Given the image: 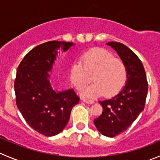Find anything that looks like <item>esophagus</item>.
Here are the masks:
<instances>
[{"label": "esophagus", "instance_id": "obj_1", "mask_svg": "<svg viewBox=\"0 0 160 160\" xmlns=\"http://www.w3.org/2000/svg\"><path fill=\"white\" fill-rule=\"evenodd\" d=\"M81 100L83 101V102L86 103V104H93V101H92V100L86 99V98H82Z\"/></svg>", "mask_w": 160, "mask_h": 160}]
</instances>
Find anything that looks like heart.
<instances>
[{
    "instance_id": "heart-1",
    "label": "heart",
    "mask_w": 160,
    "mask_h": 160,
    "mask_svg": "<svg viewBox=\"0 0 160 160\" xmlns=\"http://www.w3.org/2000/svg\"><path fill=\"white\" fill-rule=\"evenodd\" d=\"M127 68L125 62L114 58V55L104 49H93L80 56V62H75L70 69L72 84L80 89L89 83L93 84L81 90L88 98H95L104 93L112 97L122 90L127 81Z\"/></svg>"
}]
</instances>
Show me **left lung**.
<instances>
[{
  "mask_svg": "<svg viewBox=\"0 0 160 160\" xmlns=\"http://www.w3.org/2000/svg\"><path fill=\"white\" fill-rule=\"evenodd\" d=\"M118 52L127 68V83L120 93L109 100L99 101L102 105L101 116L93 120L102 135L116 136L125 132L144 110L148 93V82L139 58L124 44L107 43Z\"/></svg>",
  "mask_w": 160,
  "mask_h": 160,
  "instance_id": "8db88e82",
  "label": "left lung"
}]
</instances>
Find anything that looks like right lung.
<instances>
[{
	"label": "right lung",
	"instance_id": "add662e5",
	"mask_svg": "<svg viewBox=\"0 0 160 160\" xmlns=\"http://www.w3.org/2000/svg\"><path fill=\"white\" fill-rule=\"evenodd\" d=\"M70 42L50 41L38 45L19 64L14 80L16 104L27 123L38 133L50 137L67 125L72 108L80 98L73 89L56 92L49 83V74L57 50L67 51Z\"/></svg>",
	"mask_w": 160,
	"mask_h": 160
}]
</instances>
